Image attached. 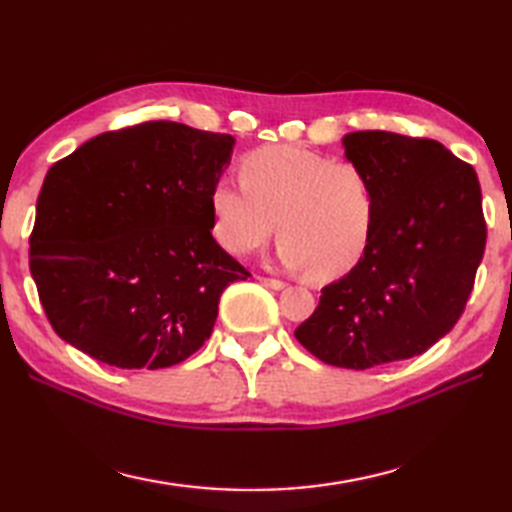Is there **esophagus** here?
Segmentation results:
<instances>
[{"label":"esophagus","mask_w":512,"mask_h":512,"mask_svg":"<svg viewBox=\"0 0 512 512\" xmlns=\"http://www.w3.org/2000/svg\"><path fill=\"white\" fill-rule=\"evenodd\" d=\"M261 281L263 285H267V288H272V290H283L285 288V283L281 281V279H270V276H261Z\"/></svg>","instance_id":"34e87169"}]
</instances>
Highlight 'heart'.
I'll use <instances>...</instances> for the list:
<instances>
[{
    "mask_svg": "<svg viewBox=\"0 0 512 512\" xmlns=\"http://www.w3.org/2000/svg\"><path fill=\"white\" fill-rule=\"evenodd\" d=\"M242 182L222 177L211 188L213 233L229 254L261 249L283 238L279 263L337 279L369 247L375 191L369 175L346 159L294 146L258 148L242 159Z\"/></svg>",
    "mask_w": 512,
    "mask_h": 512,
    "instance_id": "b5f03b06",
    "label": "heart"
}]
</instances>
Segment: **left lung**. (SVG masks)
Instances as JSON below:
<instances>
[{
  "label": "left lung",
  "instance_id": "obj_1",
  "mask_svg": "<svg viewBox=\"0 0 512 512\" xmlns=\"http://www.w3.org/2000/svg\"><path fill=\"white\" fill-rule=\"evenodd\" d=\"M342 143L373 184V233L294 337L321 362L362 371L409 360L450 333L474 288L486 220L477 173L443 143L384 130Z\"/></svg>",
  "mask_w": 512,
  "mask_h": 512
}]
</instances>
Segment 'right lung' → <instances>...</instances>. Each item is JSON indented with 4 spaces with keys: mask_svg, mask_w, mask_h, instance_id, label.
<instances>
[{
    "mask_svg": "<svg viewBox=\"0 0 512 512\" xmlns=\"http://www.w3.org/2000/svg\"><path fill=\"white\" fill-rule=\"evenodd\" d=\"M231 134L175 121L103 132L44 177L29 265L53 330L119 369H166L209 339L220 294L251 276L213 238Z\"/></svg>",
    "mask_w": 512,
    "mask_h": 512,
    "instance_id": "obj_1",
    "label": "right lung"
}]
</instances>
